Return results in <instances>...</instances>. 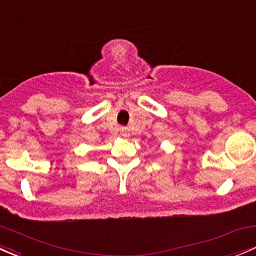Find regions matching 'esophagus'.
<instances>
[{
	"instance_id": "34e87169",
	"label": "esophagus",
	"mask_w": 256,
	"mask_h": 256,
	"mask_svg": "<svg viewBox=\"0 0 256 256\" xmlns=\"http://www.w3.org/2000/svg\"><path fill=\"white\" fill-rule=\"evenodd\" d=\"M120 132H121V135H122L124 137H128V128H124V126H121V128H120Z\"/></svg>"
}]
</instances>
